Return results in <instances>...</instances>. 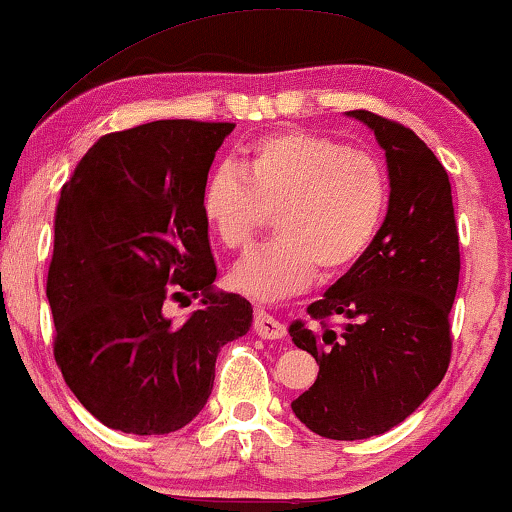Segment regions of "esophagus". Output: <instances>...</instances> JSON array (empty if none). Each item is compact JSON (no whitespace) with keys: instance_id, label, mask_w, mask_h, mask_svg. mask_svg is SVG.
I'll return each mask as SVG.
<instances>
[{"instance_id":"1","label":"esophagus","mask_w":512,"mask_h":512,"mask_svg":"<svg viewBox=\"0 0 512 512\" xmlns=\"http://www.w3.org/2000/svg\"><path fill=\"white\" fill-rule=\"evenodd\" d=\"M254 333L261 335V338H265V340H279V338H284L286 328L282 321L270 317L268 312L256 310L254 312Z\"/></svg>"}]
</instances>
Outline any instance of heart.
<instances>
[{
	"label": "heart",
	"mask_w": 512,
	"mask_h": 512,
	"mask_svg": "<svg viewBox=\"0 0 512 512\" xmlns=\"http://www.w3.org/2000/svg\"><path fill=\"white\" fill-rule=\"evenodd\" d=\"M384 165L340 139L282 130L249 144L242 170L221 165L202 188V214L240 251L277 212V237L228 272L242 296L272 303L303 291L317 270L338 275L366 254L387 212Z\"/></svg>",
	"instance_id": "1"
}]
</instances>
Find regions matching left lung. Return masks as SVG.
<instances>
[{"instance_id":"obj_1","label":"left lung","mask_w":512,"mask_h":512,"mask_svg":"<svg viewBox=\"0 0 512 512\" xmlns=\"http://www.w3.org/2000/svg\"><path fill=\"white\" fill-rule=\"evenodd\" d=\"M389 167V209L359 261L307 307L289 333L319 363L291 403L307 429L363 440L394 429L438 387L452 359L450 310L459 286L452 188L433 151L403 123L356 109ZM340 316L343 324H330Z\"/></svg>"}]
</instances>
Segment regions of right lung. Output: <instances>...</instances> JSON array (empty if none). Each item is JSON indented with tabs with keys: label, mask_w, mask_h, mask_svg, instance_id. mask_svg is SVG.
<instances>
[{
	"label": "right lung",
	"mask_w": 512,
	"mask_h": 512,
	"mask_svg": "<svg viewBox=\"0 0 512 512\" xmlns=\"http://www.w3.org/2000/svg\"><path fill=\"white\" fill-rule=\"evenodd\" d=\"M235 123L153 121L97 139L62 186L46 296L53 356L109 429L163 436L205 408L216 354L251 326V305L216 293L202 214L214 153ZM203 293L184 325L167 299Z\"/></svg>",
	"instance_id": "right-lung-1"
}]
</instances>
